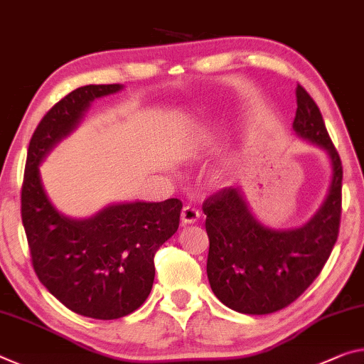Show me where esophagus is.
<instances>
[{"label": "esophagus", "instance_id": "1", "mask_svg": "<svg viewBox=\"0 0 364 364\" xmlns=\"http://www.w3.org/2000/svg\"><path fill=\"white\" fill-rule=\"evenodd\" d=\"M200 219V211L195 210L193 206H186L181 213V221L183 225L195 224Z\"/></svg>", "mask_w": 364, "mask_h": 364}]
</instances>
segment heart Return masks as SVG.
I'll use <instances>...</instances> for the list:
<instances>
[{
	"label": "heart",
	"mask_w": 364,
	"mask_h": 364,
	"mask_svg": "<svg viewBox=\"0 0 364 364\" xmlns=\"http://www.w3.org/2000/svg\"><path fill=\"white\" fill-rule=\"evenodd\" d=\"M229 177H230V166L228 164L219 166V168L213 172V182L218 183V186H224V183L229 181Z\"/></svg>",
	"instance_id": "1"
}]
</instances>
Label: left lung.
<instances>
[{
	"mask_svg": "<svg viewBox=\"0 0 364 364\" xmlns=\"http://www.w3.org/2000/svg\"><path fill=\"white\" fill-rule=\"evenodd\" d=\"M291 129L327 154L331 182L323 203L295 229L259 221L242 187L225 188L203 203L210 237L206 274L214 295L243 314H269L289 306L319 276L336 245L342 206V163L318 105L296 85Z\"/></svg>",
	"mask_w": 364,
	"mask_h": 364,
	"instance_id": "8db88e82",
	"label": "left lung"
}]
</instances>
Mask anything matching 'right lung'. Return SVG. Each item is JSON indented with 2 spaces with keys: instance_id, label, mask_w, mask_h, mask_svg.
I'll return each instance as SVG.
<instances>
[{
  "instance_id": "obj_1",
  "label": "right lung",
  "mask_w": 364,
  "mask_h": 364,
  "mask_svg": "<svg viewBox=\"0 0 364 364\" xmlns=\"http://www.w3.org/2000/svg\"><path fill=\"white\" fill-rule=\"evenodd\" d=\"M122 88L85 85L58 101L28 143L22 186V224L40 282L74 313L105 321L127 316L150 295L154 255L177 232L182 201L111 203L90 218H70L51 203L40 164L95 100Z\"/></svg>"
}]
</instances>
